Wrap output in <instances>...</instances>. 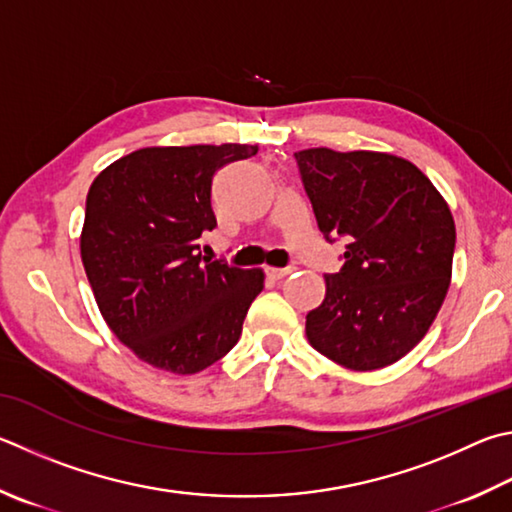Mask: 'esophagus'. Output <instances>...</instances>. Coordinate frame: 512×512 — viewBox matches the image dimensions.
<instances>
[{
  "instance_id": "34e87169",
  "label": "esophagus",
  "mask_w": 512,
  "mask_h": 512,
  "mask_svg": "<svg viewBox=\"0 0 512 512\" xmlns=\"http://www.w3.org/2000/svg\"><path fill=\"white\" fill-rule=\"evenodd\" d=\"M288 273H291V268H266V275L271 277V280H284Z\"/></svg>"
}]
</instances>
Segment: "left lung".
I'll return each mask as SVG.
<instances>
[{
  "label": "left lung",
  "instance_id": "left-lung-1",
  "mask_svg": "<svg viewBox=\"0 0 512 512\" xmlns=\"http://www.w3.org/2000/svg\"><path fill=\"white\" fill-rule=\"evenodd\" d=\"M306 197L327 241L345 237L327 295L306 315V338L353 371L401 360L430 329L452 275L457 230L432 181L383 152H295Z\"/></svg>",
  "mask_w": 512,
  "mask_h": 512
}]
</instances>
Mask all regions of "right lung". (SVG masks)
<instances>
[{"instance_id": "1", "label": "right lung", "mask_w": 512, "mask_h": 512, "mask_svg": "<svg viewBox=\"0 0 512 512\" xmlns=\"http://www.w3.org/2000/svg\"><path fill=\"white\" fill-rule=\"evenodd\" d=\"M255 154L237 143L145 147L91 183L82 264L109 329L147 365L197 374L237 345L264 273L210 259L199 241L217 228V170Z\"/></svg>"}]
</instances>
